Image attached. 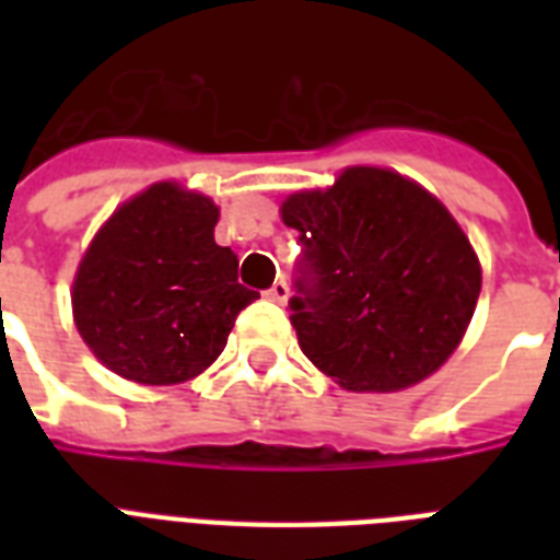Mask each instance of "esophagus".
Here are the masks:
<instances>
[{"label":"esophagus","instance_id":"esophagus-1","mask_svg":"<svg viewBox=\"0 0 560 560\" xmlns=\"http://www.w3.org/2000/svg\"><path fill=\"white\" fill-rule=\"evenodd\" d=\"M264 296L270 299V302H279V305H284V302H288V296H290L288 281L279 279V281H276V284H272L270 290H267V293H264Z\"/></svg>","mask_w":560,"mask_h":560}]
</instances>
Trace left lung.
<instances>
[{"instance_id": "left-lung-1", "label": "left lung", "mask_w": 560, "mask_h": 560, "mask_svg": "<svg viewBox=\"0 0 560 560\" xmlns=\"http://www.w3.org/2000/svg\"><path fill=\"white\" fill-rule=\"evenodd\" d=\"M314 284L293 296L299 349L351 392H398L447 363L477 311L482 267L435 194L392 168L349 165L281 202Z\"/></svg>"}]
</instances>
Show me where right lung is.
<instances>
[{"label":"right lung","instance_id":"right-lung-1","mask_svg":"<svg viewBox=\"0 0 560 560\" xmlns=\"http://www.w3.org/2000/svg\"><path fill=\"white\" fill-rule=\"evenodd\" d=\"M218 220L211 197L162 179L101 223L74 270L72 316L109 372L174 386L226 349L258 293L237 284V255L214 244Z\"/></svg>","mask_w":560,"mask_h":560}]
</instances>
